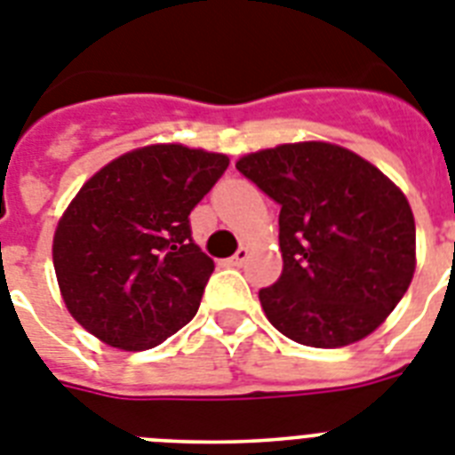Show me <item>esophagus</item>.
I'll list each match as a JSON object with an SVG mask.
<instances>
[{
    "instance_id": "obj_1",
    "label": "esophagus",
    "mask_w": 455,
    "mask_h": 455,
    "mask_svg": "<svg viewBox=\"0 0 455 455\" xmlns=\"http://www.w3.org/2000/svg\"><path fill=\"white\" fill-rule=\"evenodd\" d=\"M247 257H250V250H247V247H240L234 257L228 259V263H231V266H243V263L247 261Z\"/></svg>"
}]
</instances>
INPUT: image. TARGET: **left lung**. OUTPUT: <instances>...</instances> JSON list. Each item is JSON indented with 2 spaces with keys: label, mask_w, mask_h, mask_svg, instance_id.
Returning a JSON list of instances; mask_svg holds the SVG:
<instances>
[{
  "label": "left lung",
  "mask_w": 455,
  "mask_h": 455,
  "mask_svg": "<svg viewBox=\"0 0 455 455\" xmlns=\"http://www.w3.org/2000/svg\"><path fill=\"white\" fill-rule=\"evenodd\" d=\"M235 169L280 205V280L259 291L282 335L335 349L363 339L414 275L416 227L404 194L363 156L331 143H289Z\"/></svg>",
  "instance_id": "1"
}]
</instances>
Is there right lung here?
Returning <instances> with one entry per match:
<instances>
[{"label": "right lung", "instance_id": "1", "mask_svg": "<svg viewBox=\"0 0 455 455\" xmlns=\"http://www.w3.org/2000/svg\"><path fill=\"white\" fill-rule=\"evenodd\" d=\"M227 166V155L148 145L92 175L52 240L60 291L80 326L140 351L192 322L215 263L194 243L189 212Z\"/></svg>", "mask_w": 455, "mask_h": 455}]
</instances>
